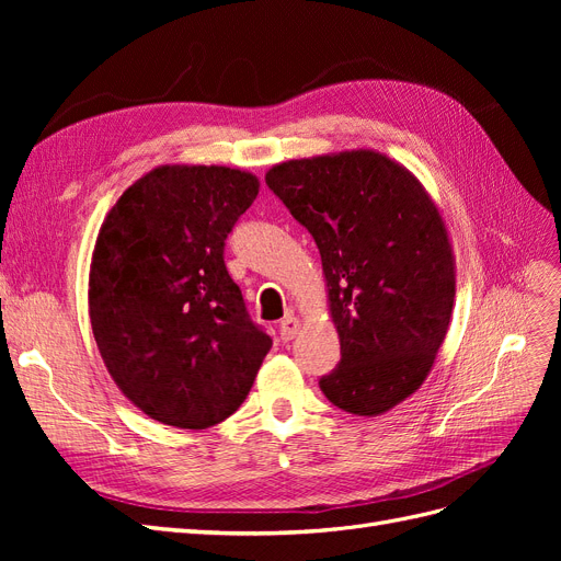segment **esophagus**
Returning a JSON list of instances; mask_svg holds the SVG:
<instances>
[{
	"label": "esophagus",
	"mask_w": 561,
	"mask_h": 561,
	"mask_svg": "<svg viewBox=\"0 0 561 561\" xmlns=\"http://www.w3.org/2000/svg\"><path fill=\"white\" fill-rule=\"evenodd\" d=\"M299 330H301V320L295 313H287L280 320V339H283V342H293V339L299 334Z\"/></svg>",
	"instance_id": "1"
}]
</instances>
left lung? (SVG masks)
<instances>
[{"instance_id": "8db88e82", "label": "left lung", "mask_w": 561, "mask_h": 561, "mask_svg": "<svg viewBox=\"0 0 561 561\" xmlns=\"http://www.w3.org/2000/svg\"><path fill=\"white\" fill-rule=\"evenodd\" d=\"M266 184L320 250L342 344L320 390L348 414L393 410L431 375L451 322L456 260L433 196L375 149L283 161Z\"/></svg>"}]
</instances>
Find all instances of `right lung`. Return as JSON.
<instances>
[{
  "instance_id": "right-lung-1",
  "label": "right lung",
  "mask_w": 561,
  "mask_h": 561,
  "mask_svg": "<svg viewBox=\"0 0 561 561\" xmlns=\"http://www.w3.org/2000/svg\"><path fill=\"white\" fill-rule=\"evenodd\" d=\"M260 180L227 165H157L98 231L89 316L118 390L165 426L201 431L248 398L271 336L225 266L231 227Z\"/></svg>"
}]
</instances>
